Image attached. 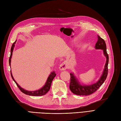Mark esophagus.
<instances>
[{"label": "esophagus", "mask_w": 121, "mask_h": 121, "mask_svg": "<svg viewBox=\"0 0 121 121\" xmlns=\"http://www.w3.org/2000/svg\"><path fill=\"white\" fill-rule=\"evenodd\" d=\"M67 67H68L67 65V64H66V63L63 62V63H62V64H60V65L59 66V69L61 71H63L67 69Z\"/></svg>", "instance_id": "1"}]
</instances>
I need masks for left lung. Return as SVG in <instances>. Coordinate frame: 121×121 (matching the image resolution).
Here are the masks:
<instances>
[{
	"label": "left lung",
	"instance_id": "1",
	"mask_svg": "<svg viewBox=\"0 0 121 121\" xmlns=\"http://www.w3.org/2000/svg\"><path fill=\"white\" fill-rule=\"evenodd\" d=\"M97 41L95 45L96 49H101L103 51L104 56L106 58V62L104 65L102 75L100 78L96 83L91 85H82L77 79L73 73H70V82L69 88L74 94L78 95H88L96 91L102 85L105 80L106 79L108 73V56L107 52V46L105 41L99 35H97Z\"/></svg>",
	"mask_w": 121,
	"mask_h": 121
}]
</instances>
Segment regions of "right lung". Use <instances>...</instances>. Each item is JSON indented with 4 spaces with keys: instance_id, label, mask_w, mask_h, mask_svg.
Here are the masks:
<instances>
[{
    "instance_id": "1",
    "label": "right lung",
    "mask_w": 121,
    "mask_h": 121,
    "mask_svg": "<svg viewBox=\"0 0 121 121\" xmlns=\"http://www.w3.org/2000/svg\"><path fill=\"white\" fill-rule=\"evenodd\" d=\"M16 42H17V41H15L13 43V44L12 45V46H11V48L10 49V56L9 59V66H10L11 59V57H12L13 50L14 47L15 46V44L16 43ZM10 74H11V77H12L13 80L15 82V83H16L17 87L19 88V89H20L21 91L26 95H31V96H42V95H46V93H47L50 90V87H51V83H52V81L53 80V79L54 78V77H55L56 75V74L55 73V71H53L51 72L50 74V75H49L47 79V81L46 82L45 85L42 88H41L39 89H38V90H36L35 91H28L26 90V89H25L24 88H22L18 84V83L16 81H15L14 80V79L13 78V76L12 73H11V70H10Z\"/></svg>"
}]
</instances>
